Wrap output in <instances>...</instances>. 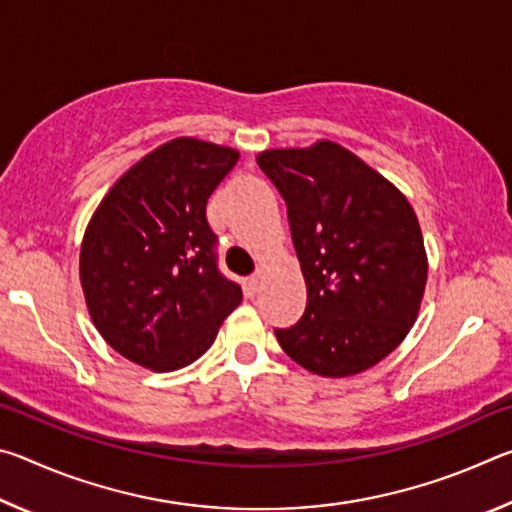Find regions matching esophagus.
I'll list each match as a JSON object with an SVG mask.
<instances>
[{
	"instance_id": "1",
	"label": "esophagus",
	"mask_w": 512,
	"mask_h": 512,
	"mask_svg": "<svg viewBox=\"0 0 512 512\" xmlns=\"http://www.w3.org/2000/svg\"><path fill=\"white\" fill-rule=\"evenodd\" d=\"M259 284H262V277L250 275L246 280V296H255V293L259 291Z\"/></svg>"
}]
</instances>
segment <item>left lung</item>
Returning <instances> with one entry per match:
<instances>
[{"label":"left lung","instance_id":"left-lung-1","mask_svg":"<svg viewBox=\"0 0 512 512\" xmlns=\"http://www.w3.org/2000/svg\"><path fill=\"white\" fill-rule=\"evenodd\" d=\"M257 164L287 203L307 284L305 314L275 329L277 341L314 375H359L418 318L429 271L418 216L391 180L336 142L268 149Z\"/></svg>","mask_w":512,"mask_h":512}]
</instances>
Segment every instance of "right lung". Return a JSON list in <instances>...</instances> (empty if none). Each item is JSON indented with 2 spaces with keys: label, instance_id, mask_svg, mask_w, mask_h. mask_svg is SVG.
I'll return each mask as SVG.
<instances>
[{
  "label": "right lung",
  "instance_id": "1",
  "mask_svg": "<svg viewBox=\"0 0 512 512\" xmlns=\"http://www.w3.org/2000/svg\"><path fill=\"white\" fill-rule=\"evenodd\" d=\"M239 160L230 146L176 137L103 196L81 244V287L99 334L155 372L194 363L241 302L216 268L207 198Z\"/></svg>",
  "mask_w": 512,
  "mask_h": 512
}]
</instances>
